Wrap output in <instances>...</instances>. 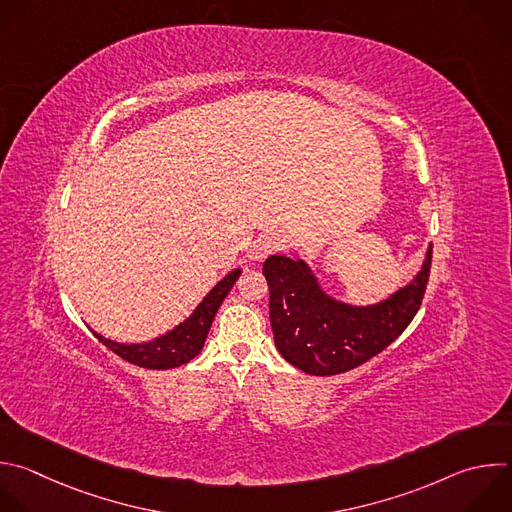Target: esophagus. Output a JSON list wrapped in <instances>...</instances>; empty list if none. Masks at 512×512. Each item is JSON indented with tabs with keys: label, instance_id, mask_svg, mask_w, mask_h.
<instances>
[{
	"label": "esophagus",
	"instance_id": "34e87169",
	"mask_svg": "<svg viewBox=\"0 0 512 512\" xmlns=\"http://www.w3.org/2000/svg\"><path fill=\"white\" fill-rule=\"evenodd\" d=\"M285 245H283V239L277 237V235H261L253 241L251 249H249V259L255 261V263H261L265 257H269L271 253L275 251H281Z\"/></svg>",
	"mask_w": 512,
	"mask_h": 512
}]
</instances>
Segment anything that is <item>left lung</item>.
<instances>
[{
  "mask_svg": "<svg viewBox=\"0 0 512 512\" xmlns=\"http://www.w3.org/2000/svg\"><path fill=\"white\" fill-rule=\"evenodd\" d=\"M432 245L420 271L378 303L354 305L323 291L299 257L271 255L263 263L269 285V317L279 354L311 376L350 372L386 350L420 309Z\"/></svg>",
  "mask_w": 512,
  "mask_h": 512,
  "instance_id": "obj_1",
  "label": "left lung"
}]
</instances>
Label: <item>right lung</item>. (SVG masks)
<instances>
[{
  "label": "right lung",
  "instance_id": "1",
  "mask_svg": "<svg viewBox=\"0 0 512 512\" xmlns=\"http://www.w3.org/2000/svg\"><path fill=\"white\" fill-rule=\"evenodd\" d=\"M239 275H241V269H233L231 273H227L203 297V301L193 309V313L185 321H181L170 331L150 339V342L120 344V342H114V339L100 335L98 331H92V333L98 337V342H102L108 350H112L116 356H120L122 360L130 362L134 366L148 368V370L179 368L201 354V350L205 346V339L209 335V329L213 325V319H215L223 299L227 297V293L239 279Z\"/></svg>",
  "mask_w": 512,
  "mask_h": 512
}]
</instances>
